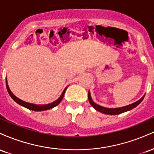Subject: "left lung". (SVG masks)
Returning <instances> with one entry per match:
<instances>
[{"instance_id":"8db88e82","label":"left lung","mask_w":154,"mask_h":154,"mask_svg":"<svg viewBox=\"0 0 154 154\" xmlns=\"http://www.w3.org/2000/svg\"><path fill=\"white\" fill-rule=\"evenodd\" d=\"M145 95L142 97L140 99L137 100V101L135 102V103L130 104V105L126 106H124V107H121V108H116V109H109V108H105L103 106H100L98 105V104L95 103L92 100L91 96V93L90 91L88 92V100H89L90 103L91 105L95 109H96L97 111H100V112L103 113V114H109V115H116V114H122V113L125 112V111H128L129 110H131V109H133L137 106V105H139L140 103L142 102V100H143Z\"/></svg>"}]
</instances>
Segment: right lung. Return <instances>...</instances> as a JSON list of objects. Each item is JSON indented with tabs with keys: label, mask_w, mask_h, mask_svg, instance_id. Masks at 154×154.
<instances>
[{
	"label": "right lung",
	"mask_w": 154,
	"mask_h": 154,
	"mask_svg": "<svg viewBox=\"0 0 154 154\" xmlns=\"http://www.w3.org/2000/svg\"><path fill=\"white\" fill-rule=\"evenodd\" d=\"M6 88H7V91H8V94H9L10 96L11 97L12 99L14 100V101L17 102V103H19V105L22 106L27 108V109H30V110L37 111L48 110V109H52V108L56 106H57L58 104H59L60 102L61 101V100L63 99V95H64V93H65V91H66V88H65L64 91H63L62 94H61V96H60V98H59L58 100H56V101L53 102V103H51L47 104V105H35V104L27 103V102H25V101H24V100H20V99H19V98H17V97H16L15 95H14L13 93H12V92L10 91L9 88H8V84H7V80H6Z\"/></svg>",
	"instance_id": "1"
}]
</instances>
